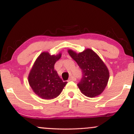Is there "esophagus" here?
<instances>
[{
  "mask_svg": "<svg viewBox=\"0 0 134 134\" xmlns=\"http://www.w3.org/2000/svg\"><path fill=\"white\" fill-rule=\"evenodd\" d=\"M69 81H76V78H75L74 77H73V76H71V77H70V78H69Z\"/></svg>",
  "mask_w": 134,
  "mask_h": 134,
  "instance_id": "esophagus-1",
  "label": "esophagus"
}]
</instances>
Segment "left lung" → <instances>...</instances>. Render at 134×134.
Listing matches in <instances>:
<instances>
[{
	"label": "left lung",
	"mask_w": 134,
	"mask_h": 134,
	"mask_svg": "<svg viewBox=\"0 0 134 134\" xmlns=\"http://www.w3.org/2000/svg\"><path fill=\"white\" fill-rule=\"evenodd\" d=\"M67 52L82 70V78L77 84L81 93L89 98L100 95L107 87L110 77L108 69L103 61L90 48L79 53L71 49Z\"/></svg>",
	"instance_id": "left-lung-1"
}]
</instances>
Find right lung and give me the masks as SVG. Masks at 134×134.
Segmentation results:
<instances>
[{"mask_svg": "<svg viewBox=\"0 0 134 134\" xmlns=\"http://www.w3.org/2000/svg\"><path fill=\"white\" fill-rule=\"evenodd\" d=\"M62 53L51 55L43 52L38 57L28 75V82L33 91L43 99H52L62 93L67 82H63L54 70V65Z\"/></svg>", "mask_w": 134, "mask_h": 134, "instance_id": "obj_1", "label": "right lung"}]
</instances>
